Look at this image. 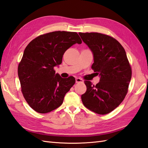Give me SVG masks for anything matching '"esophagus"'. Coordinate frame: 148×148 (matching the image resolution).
Segmentation results:
<instances>
[{
  "label": "esophagus",
  "mask_w": 148,
  "mask_h": 148,
  "mask_svg": "<svg viewBox=\"0 0 148 148\" xmlns=\"http://www.w3.org/2000/svg\"><path fill=\"white\" fill-rule=\"evenodd\" d=\"M75 81H76L77 84H78V83H82L83 82H84V80H83L82 79L80 78H76V79H75Z\"/></svg>",
  "instance_id": "34e87169"
}]
</instances>
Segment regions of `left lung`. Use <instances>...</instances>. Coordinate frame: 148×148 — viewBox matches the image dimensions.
I'll use <instances>...</instances> for the list:
<instances>
[{
    "instance_id": "left-lung-1",
    "label": "left lung",
    "mask_w": 148,
    "mask_h": 148,
    "mask_svg": "<svg viewBox=\"0 0 148 148\" xmlns=\"http://www.w3.org/2000/svg\"><path fill=\"white\" fill-rule=\"evenodd\" d=\"M79 35L93 55L92 68L100 76L96 85L85 81L86 91L82 95L84 105L94 112L110 113L123 101L132 76L125 49L116 39L98 32Z\"/></svg>"
}]
</instances>
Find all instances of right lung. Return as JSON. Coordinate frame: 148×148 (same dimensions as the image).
Wrapping results in <instances>:
<instances>
[{"label":"right lung","instance_id":"obj_1","mask_svg":"<svg viewBox=\"0 0 148 148\" xmlns=\"http://www.w3.org/2000/svg\"><path fill=\"white\" fill-rule=\"evenodd\" d=\"M82 42L77 32L58 31L39 36L25 48L18 77L25 100L36 112L48 113L62 104L75 79L62 78L54 67L62 63L68 48Z\"/></svg>","mask_w":148,"mask_h":148}]
</instances>
